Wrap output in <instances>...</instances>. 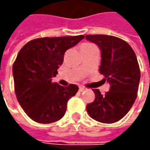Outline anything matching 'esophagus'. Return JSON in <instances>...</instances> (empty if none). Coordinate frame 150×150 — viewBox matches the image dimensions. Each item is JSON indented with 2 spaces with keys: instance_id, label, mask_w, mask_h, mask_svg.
<instances>
[{
  "instance_id": "34e87169",
  "label": "esophagus",
  "mask_w": 150,
  "mask_h": 150,
  "mask_svg": "<svg viewBox=\"0 0 150 150\" xmlns=\"http://www.w3.org/2000/svg\"><path fill=\"white\" fill-rule=\"evenodd\" d=\"M85 90H86V88H85L84 87H83V86H80V87H79V92H80V93L83 92Z\"/></svg>"
}]
</instances>
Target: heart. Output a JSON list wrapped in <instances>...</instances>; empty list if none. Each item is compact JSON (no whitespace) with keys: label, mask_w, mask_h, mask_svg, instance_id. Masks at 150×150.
<instances>
[{"label":"heart","mask_w":150,"mask_h":150,"mask_svg":"<svg viewBox=\"0 0 150 150\" xmlns=\"http://www.w3.org/2000/svg\"><path fill=\"white\" fill-rule=\"evenodd\" d=\"M83 46H94V45H93V44H90V43H87L83 45Z\"/></svg>","instance_id":"1"}]
</instances>
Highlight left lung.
Listing matches in <instances>:
<instances>
[{"label":"left lung","mask_w":150,"mask_h":150,"mask_svg":"<svg viewBox=\"0 0 150 150\" xmlns=\"http://www.w3.org/2000/svg\"><path fill=\"white\" fill-rule=\"evenodd\" d=\"M101 50L99 72L110 84L104 95L93 89L95 99L87 105L91 118L103 124L115 123L132 108L139 89L140 70L135 52L125 41L108 35H87Z\"/></svg>","instance_id":"obj_1"}]
</instances>
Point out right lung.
Returning a JSON list of instances; mask_svg holds the SVG:
<instances>
[{
  "label": "right lung",
  "instance_id": "add662e5",
  "mask_svg": "<svg viewBox=\"0 0 150 150\" xmlns=\"http://www.w3.org/2000/svg\"><path fill=\"white\" fill-rule=\"evenodd\" d=\"M83 38V35L37 38L18 52L12 67L15 93L33 121L51 124L64 116L67 101L77 93L78 87H62L52 83V78L57 74L65 52Z\"/></svg>",
  "mask_w": 150,
  "mask_h": 150
}]
</instances>
